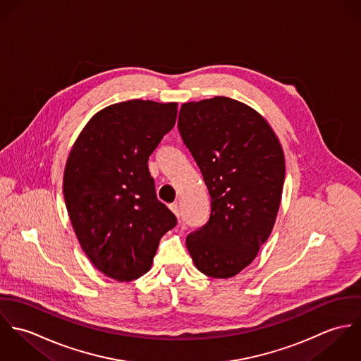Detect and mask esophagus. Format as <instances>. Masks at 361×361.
<instances>
[{
  "label": "esophagus",
  "mask_w": 361,
  "mask_h": 361,
  "mask_svg": "<svg viewBox=\"0 0 361 361\" xmlns=\"http://www.w3.org/2000/svg\"><path fill=\"white\" fill-rule=\"evenodd\" d=\"M169 208H171V211L179 218V215H180V208H179V204L178 203H172V204H169Z\"/></svg>",
  "instance_id": "1"
}]
</instances>
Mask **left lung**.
Instances as JSON below:
<instances>
[{"label": "left lung", "instance_id": "8db88e82", "mask_svg": "<svg viewBox=\"0 0 361 361\" xmlns=\"http://www.w3.org/2000/svg\"><path fill=\"white\" fill-rule=\"evenodd\" d=\"M178 128L211 196L209 219L188 235V250L207 276H235L274 228L285 180L282 146L257 111L228 97L182 104Z\"/></svg>", "mask_w": 361, "mask_h": 361}]
</instances>
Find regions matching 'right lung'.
Listing matches in <instances>:
<instances>
[{"instance_id": "obj_1", "label": "right lung", "mask_w": 361, "mask_h": 361, "mask_svg": "<svg viewBox=\"0 0 361 361\" xmlns=\"http://www.w3.org/2000/svg\"><path fill=\"white\" fill-rule=\"evenodd\" d=\"M178 104L129 100L99 111L65 165L63 197L78 240L104 275L129 282L153 264L176 216L155 195L149 157L176 122Z\"/></svg>"}]
</instances>
